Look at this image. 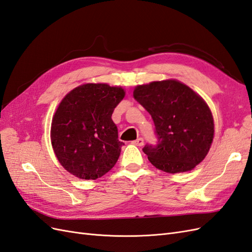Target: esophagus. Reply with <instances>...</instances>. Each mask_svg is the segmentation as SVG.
<instances>
[{
  "instance_id": "34e87169",
  "label": "esophagus",
  "mask_w": 252,
  "mask_h": 252,
  "mask_svg": "<svg viewBox=\"0 0 252 252\" xmlns=\"http://www.w3.org/2000/svg\"><path fill=\"white\" fill-rule=\"evenodd\" d=\"M132 143H133V145H135V146L141 147V146H143V139L142 138H138V139H136L135 141H132Z\"/></svg>"
}]
</instances>
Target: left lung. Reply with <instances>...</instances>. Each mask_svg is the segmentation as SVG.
I'll return each instance as SVG.
<instances>
[{"instance_id": "left-lung-1", "label": "left lung", "mask_w": 252, "mask_h": 252, "mask_svg": "<svg viewBox=\"0 0 252 252\" xmlns=\"http://www.w3.org/2000/svg\"><path fill=\"white\" fill-rule=\"evenodd\" d=\"M133 96L154 121L157 145L142 149L154 167L174 174L203 161L213 140L214 124L202 97L172 79L137 85Z\"/></svg>"}]
</instances>
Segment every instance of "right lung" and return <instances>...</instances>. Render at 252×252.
Here are the masks:
<instances>
[{
  "mask_svg": "<svg viewBox=\"0 0 252 252\" xmlns=\"http://www.w3.org/2000/svg\"><path fill=\"white\" fill-rule=\"evenodd\" d=\"M125 90L105 83H86L70 91L57 109L50 128L54 152L70 174L97 179L117 162L124 142L112 120Z\"/></svg>",
  "mask_w": 252,
  "mask_h": 252,
  "instance_id": "right-lung-1",
  "label": "right lung"
}]
</instances>
